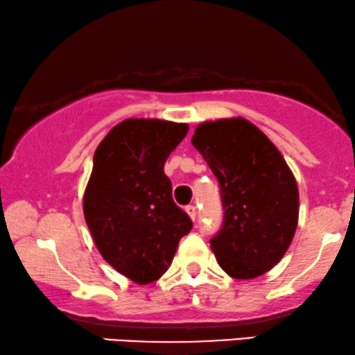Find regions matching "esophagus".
I'll list each match as a JSON object with an SVG mask.
<instances>
[{
  "mask_svg": "<svg viewBox=\"0 0 355 355\" xmlns=\"http://www.w3.org/2000/svg\"><path fill=\"white\" fill-rule=\"evenodd\" d=\"M187 213H189L190 215V218L191 220H195L196 218V205H193V203H190V205H187Z\"/></svg>",
  "mask_w": 355,
  "mask_h": 355,
  "instance_id": "34e87169",
  "label": "esophagus"
}]
</instances>
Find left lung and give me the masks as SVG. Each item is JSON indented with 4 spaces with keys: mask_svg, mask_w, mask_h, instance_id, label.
Here are the masks:
<instances>
[{
    "mask_svg": "<svg viewBox=\"0 0 355 355\" xmlns=\"http://www.w3.org/2000/svg\"><path fill=\"white\" fill-rule=\"evenodd\" d=\"M193 147L218 180L223 221L210 245L234 279L270 271L291 245L300 193L283 155L245 119H221L196 127Z\"/></svg>",
    "mask_w": 355,
    "mask_h": 355,
    "instance_id": "obj_1",
    "label": "left lung"
}]
</instances>
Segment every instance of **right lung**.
Instances as JSON below:
<instances>
[{
    "instance_id": "add662e5",
    "label": "right lung",
    "mask_w": 355,
    "mask_h": 355,
    "mask_svg": "<svg viewBox=\"0 0 355 355\" xmlns=\"http://www.w3.org/2000/svg\"><path fill=\"white\" fill-rule=\"evenodd\" d=\"M187 132V123L127 119L94 153L85 223L105 261L137 284L153 283L168 270L178 241L193 226L173 202L164 172Z\"/></svg>"
}]
</instances>
